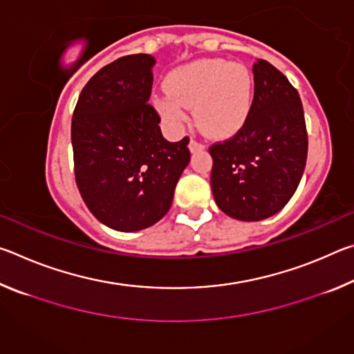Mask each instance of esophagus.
I'll use <instances>...</instances> for the list:
<instances>
[{
	"mask_svg": "<svg viewBox=\"0 0 354 354\" xmlns=\"http://www.w3.org/2000/svg\"><path fill=\"white\" fill-rule=\"evenodd\" d=\"M189 149H190V153L203 151V149H205V145H203V143H201V142H196V140H190V143H189Z\"/></svg>",
	"mask_w": 354,
	"mask_h": 354,
	"instance_id": "1",
	"label": "esophagus"
}]
</instances>
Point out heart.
Wrapping results in <instances>:
<instances>
[{"label": "heart", "instance_id": "b5f03b06", "mask_svg": "<svg viewBox=\"0 0 354 354\" xmlns=\"http://www.w3.org/2000/svg\"><path fill=\"white\" fill-rule=\"evenodd\" d=\"M169 93L156 95L154 109L173 129L189 122V109L203 133L230 137L243 127L253 104V76L242 64L200 59L171 70L165 80Z\"/></svg>", "mask_w": 354, "mask_h": 354}]
</instances>
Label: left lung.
Segmentation results:
<instances>
[{
	"label": "left lung",
	"mask_w": 354,
	"mask_h": 354,
	"mask_svg": "<svg viewBox=\"0 0 354 354\" xmlns=\"http://www.w3.org/2000/svg\"><path fill=\"white\" fill-rule=\"evenodd\" d=\"M254 98L250 115L230 140L214 143L211 187L226 215L259 221L279 212L301 181L308 133L301 100L270 62L253 65Z\"/></svg>",
	"instance_id": "obj_1"
}]
</instances>
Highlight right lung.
Masks as SVG:
<instances>
[{"instance_id": "add662e5", "label": "right lung", "mask_w": 354, "mask_h": 354, "mask_svg": "<svg viewBox=\"0 0 354 354\" xmlns=\"http://www.w3.org/2000/svg\"><path fill=\"white\" fill-rule=\"evenodd\" d=\"M154 57L123 56L84 86L71 120L75 176L88 211L122 232L145 230L169 212L190 162L189 139L169 142L148 103Z\"/></svg>"}]
</instances>
